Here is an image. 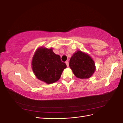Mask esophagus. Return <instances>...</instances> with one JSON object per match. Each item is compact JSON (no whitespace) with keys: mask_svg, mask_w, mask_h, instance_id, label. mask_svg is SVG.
<instances>
[{"mask_svg":"<svg viewBox=\"0 0 123 123\" xmlns=\"http://www.w3.org/2000/svg\"><path fill=\"white\" fill-rule=\"evenodd\" d=\"M65 63H66L67 66L68 67V66H69V62L68 61H66V62H65Z\"/></svg>","mask_w":123,"mask_h":123,"instance_id":"esophagus-1","label":"esophagus"}]
</instances>
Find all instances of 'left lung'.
<instances>
[{
    "label": "left lung",
    "mask_w": 123,
    "mask_h": 123,
    "mask_svg": "<svg viewBox=\"0 0 123 123\" xmlns=\"http://www.w3.org/2000/svg\"><path fill=\"white\" fill-rule=\"evenodd\" d=\"M69 66L75 76L80 79L89 78L96 70L94 62L91 57L81 51H77L73 55Z\"/></svg>",
    "instance_id": "obj_1"
}]
</instances>
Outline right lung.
Returning <instances> with one entry per match:
<instances>
[{
    "instance_id": "right-lung-1",
    "label": "right lung",
    "mask_w": 123,
    "mask_h": 123,
    "mask_svg": "<svg viewBox=\"0 0 123 123\" xmlns=\"http://www.w3.org/2000/svg\"><path fill=\"white\" fill-rule=\"evenodd\" d=\"M32 67L37 79L50 84L60 79L66 65L62 62L61 57L55 54L52 49L40 48L33 57Z\"/></svg>"
}]
</instances>
